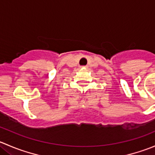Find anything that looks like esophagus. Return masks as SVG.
Wrapping results in <instances>:
<instances>
[{
    "mask_svg": "<svg viewBox=\"0 0 155 155\" xmlns=\"http://www.w3.org/2000/svg\"><path fill=\"white\" fill-rule=\"evenodd\" d=\"M81 68H86L87 66H82V67H81Z\"/></svg>",
    "mask_w": 155,
    "mask_h": 155,
    "instance_id": "esophagus-1",
    "label": "esophagus"
}]
</instances>
